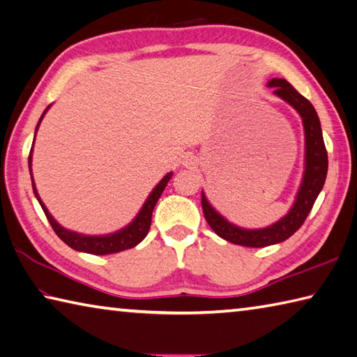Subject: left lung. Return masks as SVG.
<instances>
[{"mask_svg": "<svg viewBox=\"0 0 357 357\" xmlns=\"http://www.w3.org/2000/svg\"><path fill=\"white\" fill-rule=\"evenodd\" d=\"M268 86L274 88V94L286 103H289L297 111L298 116L302 117L305 131V170L294 204L291 206L289 212L283 218L275 221L274 225L261 229H244L227 221L208 202L206 193H201L202 212H204L206 221L213 229V232L221 236L222 240L248 248L271 246V244L282 243L288 240L291 235H294L311 212L319 193L322 192L328 172V155L322 128H320L319 116L311 102L305 99L284 79H271L268 82Z\"/></svg>", "mask_w": 357, "mask_h": 357, "instance_id": "8db88e82", "label": "left lung"}]
</instances>
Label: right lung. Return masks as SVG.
<instances>
[{
  "label": "right lung",
  "mask_w": 357,
  "mask_h": 357,
  "mask_svg": "<svg viewBox=\"0 0 357 357\" xmlns=\"http://www.w3.org/2000/svg\"><path fill=\"white\" fill-rule=\"evenodd\" d=\"M49 108H51V105H49V107L43 111V114H41L40 121L37 123V128H35V135H37L40 123H41V121H43V117L47 113ZM33 142H35V137H33ZM32 150H33V144H32L31 155H29V172H31L33 195H35V198H37V201L40 202L41 208H43L47 221L51 222L54 232L57 234L59 238L61 241H65L69 248H73L74 250H79V252H85V254L108 255V254L122 252V250H125V249L135 248L145 238L146 234H149V230H150L153 211H155L156 202L160 198V195H162L165 185L169 184V181L173 176L172 172L167 173L165 176L159 181L158 185L153 188L151 193L149 195V198L145 199L144 206L141 207V211H139V213L135 216V220H132L130 225H127L125 227H122L121 230H117V232H113V234L85 235V234L74 232V230L65 229L61 225H59L57 220H55L51 213H49L47 207L45 206V202L41 201V198H40V195L37 192V187H35L33 176H32Z\"/></svg>",
  "instance_id": "1"
}]
</instances>
